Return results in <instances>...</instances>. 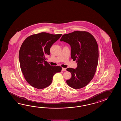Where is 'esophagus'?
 Returning <instances> with one entry per match:
<instances>
[{
	"label": "esophagus",
	"mask_w": 121,
	"mask_h": 121,
	"mask_svg": "<svg viewBox=\"0 0 121 121\" xmlns=\"http://www.w3.org/2000/svg\"><path fill=\"white\" fill-rule=\"evenodd\" d=\"M62 71H66V69L65 68L62 67Z\"/></svg>",
	"instance_id": "obj_1"
}]
</instances>
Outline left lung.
<instances>
[{
  "instance_id": "obj_1",
  "label": "left lung",
  "mask_w": 121,
  "mask_h": 121,
  "mask_svg": "<svg viewBox=\"0 0 121 121\" xmlns=\"http://www.w3.org/2000/svg\"><path fill=\"white\" fill-rule=\"evenodd\" d=\"M71 48V58L76 60V69L68 68L72 77L66 81L67 85L75 89L85 87L95 74L99 60V48L95 39L86 31H74L64 34L60 39Z\"/></svg>"
}]
</instances>
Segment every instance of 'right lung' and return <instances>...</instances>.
I'll use <instances>...</instances> for the list:
<instances>
[{"label":"right lung","mask_w":121,"mask_h":121,"mask_svg":"<svg viewBox=\"0 0 121 121\" xmlns=\"http://www.w3.org/2000/svg\"><path fill=\"white\" fill-rule=\"evenodd\" d=\"M61 35L41 32L28 36L22 44L19 52L21 69L26 81L34 87L42 89L48 86L53 76L61 71V67L50 65L45 57Z\"/></svg>","instance_id":"right-lung-1"}]
</instances>
